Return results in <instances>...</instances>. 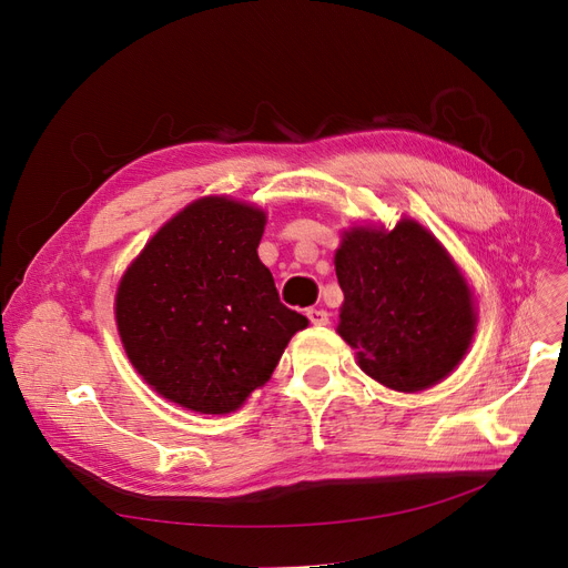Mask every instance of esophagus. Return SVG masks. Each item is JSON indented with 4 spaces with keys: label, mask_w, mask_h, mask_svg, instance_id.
<instances>
[{
    "label": "esophagus",
    "mask_w": 568,
    "mask_h": 568,
    "mask_svg": "<svg viewBox=\"0 0 568 568\" xmlns=\"http://www.w3.org/2000/svg\"><path fill=\"white\" fill-rule=\"evenodd\" d=\"M306 317H308L311 324H315V326L329 324V313H326L324 308H308V311H306Z\"/></svg>",
    "instance_id": "obj_1"
}]
</instances>
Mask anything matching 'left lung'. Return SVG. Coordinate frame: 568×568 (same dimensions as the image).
I'll return each mask as SVG.
<instances>
[{"label": "left lung", "instance_id": "1", "mask_svg": "<svg viewBox=\"0 0 568 568\" xmlns=\"http://www.w3.org/2000/svg\"><path fill=\"white\" fill-rule=\"evenodd\" d=\"M336 276L345 294L338 334L366 375L396 392H422L460 364L476 324L471 294L419 223L345 232Z\"/></svg>", "mask_w": 568, "mask_h": 568}]
</instances>
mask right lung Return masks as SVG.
<instances>
[{
	"label": "right lung",
	"mask_w": 568,
	"mask_h": 568,
	"mask_svg": "<svg viewBox=\"0 0 568 568\" xmlns=\"http://www.w3.org/2000/svg\"><path fill=\"white\" fill-rule=\"evenodd\" d=\"M264 223L248 204L197 200L154 234L119 283V336L163 398L202 414L236 409L308 324L281 304L257 257Z\"/></svg>",
	"instance_id": "1"
}]
</instances>
